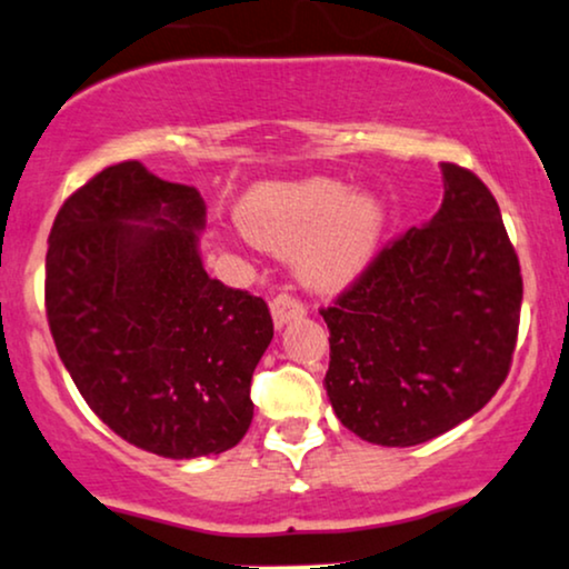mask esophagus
Returning a JSON list of instances; mask_svg holds the SVG:
<instances>
[{
	"label": "esophagus",
	"instance_id": "obj_1",
	"mask_svg": "<svg viewBox=\"0 0 569 569\" xmlns=\"http://www.w3.org/2000/svg\"><path fill=\"white\" fill-rule=\"evenodd\" d=\"M270 312H272V322H276V328H283L286 322L305 318L307 307L305 301L291 297V293H278V297H272L270 301Z\"/></svg>",
	"mask_w": 569,
	"mask_h": 569
}]
</instances>
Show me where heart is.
Returning a JSON list of instances; mask_svg holds the SVG:
<instances>
[{
  "label": "heart",
  "instance_id": "1",
  "mask_svg": "<svg viewBox=\"0 0 569 569\" xmlns=\"http://www.w3.org/2000/svg\"><path fill=\"white\" fill-rule=\"evenodd\" d=\"M241 231L280 254H297L307 286L333 291L355 280L376 257L383 204L333 178L262 183L239 204Z\"/></svg>",
  "mask_w": 569,
  "mask_h": 569
}]
</instances>
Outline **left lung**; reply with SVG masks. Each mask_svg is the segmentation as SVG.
<instances>
[{"instance_id":"obj_1","label":"left lung","mask_w":569,"mask_h":569,"mask_svg":"<svg viewBox=\"0 0 569 569\" xmlns=\"http://www.w3.org/2000/svg\"><path fill=\"white\" fill-rule=\"evenodd\" d=\"M428 226L388 241L320 315L326 391L362 441L415 446L483 409L512 368L522 276L493 193L441 162Z\"/></svg>"}]
</instances>
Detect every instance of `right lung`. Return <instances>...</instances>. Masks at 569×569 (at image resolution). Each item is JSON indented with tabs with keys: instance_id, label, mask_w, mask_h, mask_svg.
Wrapping results in <instances>:
<instances>
[{
	"instance_id": "add662e5",
	"label": "right lung",
	"mask_w": 569,
	"mask_h": 569,
	"mask_svg": "<svg viewBox=\"0 0 569 569\" xmlns=\"http://www.w3.org/2000/svg\"><path fill=\"white\" fill-rule=\"evenodd\" d=\"M201 228L193 186L126 160L64 199L47 249V320L76 388L107 428L170 459L241 441L272 338L262 297L201 268Z\"/></svg>"
}]
</instances>
